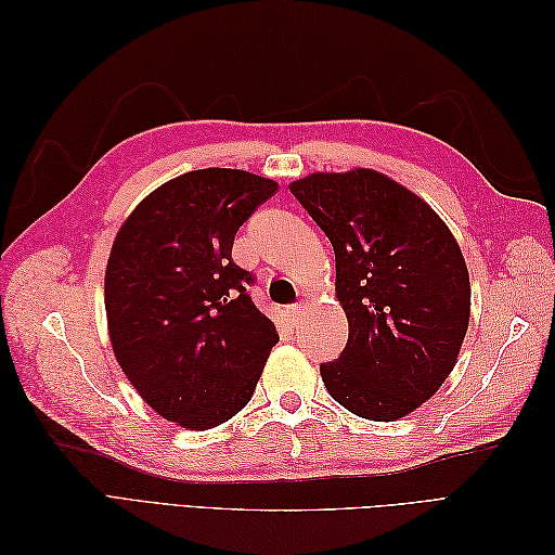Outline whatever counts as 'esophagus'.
Returning <instances> with one entry per match:
<instances>
[{
	"mask_svg": "<svg viewBox=\"0 0 555 555\" xmlns=\"http://www.w3.org/2000/svg\"><path fill=\"white\" fill-rule=\"evenodd\" d=\"M304 306H300V304H294V306H289L287 308V317L292 319V324H298L300 322V317H304Z\"/></svg>",
	"mask_w": 555,
	"mask_h": 555,
	"instance_id": "1",
	"label": "esophagus"
}]
</instances>
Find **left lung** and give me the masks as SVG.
Segmentation results:
<instances>
[{
    "mask_svg": "<svg viewBox=\"0 0 555 555\" xmlns=\"http://www.w3.org/2000/svg\"><path fill=\"white\" fill-rule=\"evenodd\" d=\"M289 192L333 245L349 324L340 357L319 373L349 412L396 422L456 365L469 322L461 247L426 201L371 169L312 173Z\"/></svg>",
    "mask_w": 555,
    "mask_h": 555,
    "instance_id": "1",
    "label": "left lung"
}]
</instances>
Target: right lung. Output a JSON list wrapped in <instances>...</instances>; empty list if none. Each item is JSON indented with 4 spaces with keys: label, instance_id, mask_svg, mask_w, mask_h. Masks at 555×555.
<instances>
[{
    "label": "right lung",
    "instance_id": "1",
    "mask_svg": "<svg viewBox=\"0 0 555 555\" xmlns=\"http://www.w3.org/2000/svg\"><path fill=\"white\" fill-rule=\"evenodd\" d=\"M275 192L238 169L190 171L145 196L115 236L104 282L115 359L182 428L238 414L280 340L247 294L255 275L231 259L238 229Z\"/></svg>",
    "mask_w": 555,
    "mask_h": 555
}]
</instances>
